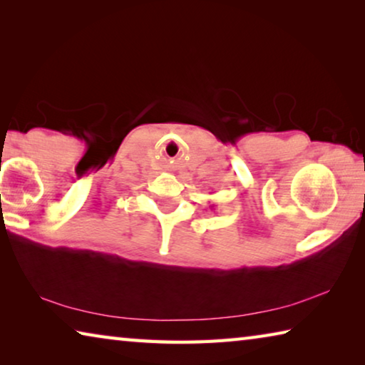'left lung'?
<instances>
[{"label": "left lung", "mask_w": 365, "mask_h": 365, "mask_svg": "<svg viewBox=\"0 0 365 365\" xmlns=\"http://www.w3.org/2000/svg\"><path fill=\"white\" fill-rule=\"evenodd\" d=\"M209 209H212V206H209Z\"/></svg>", "instance_id": "obj_1"}]
</instances>
